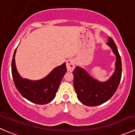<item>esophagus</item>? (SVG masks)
Instances as JSON below:
<instances>
[{"label": "esophagus", "mask_w": 135, "mask_h": 135, "mask_svg": "<svg viewBox=\"0 0 135 135\" xmlns=\"http://www.w3.org/2000/svg\"><path fill=\"white\" fill-rule=\"evenodd\" d=\"M66 68L69 71H73L74 69V61L73 59H69L66 61Z\"/></svg>", "instance_id": "obj_1"}]
</instances>
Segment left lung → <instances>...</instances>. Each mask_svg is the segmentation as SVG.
I'll return each instance as SVG.
<instances>
[{
    "mask_svg": "<svg viewBox=\"0 0 135 135\" xmlns=\"http://www.w3.org/2000/svg\"><path fill=\"white\" fill-rule=\"evenodd\" d=\"M107 45L116 57L115 70L108 80L99 81L80 66H77L73 70V84L77 98L87 106H96L106 102L115 94L121 81L122 65L118 49L112 37H109Z\"/></svg>",
    "mask_w": 135,
    "mask_h": 135,
    "instance_id": "8db88e82",
    "label": "left lung"
}]
</instances>
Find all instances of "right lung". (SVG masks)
<instances>
[{
	"instance_id": "obj_1",
	"label": "right lung",
	"mask_w": 135,
	"mask_h": 135,
	"mask_svg": "<svg viewBox=\"0 0 135 135\" xmlns=\"http://www.w3.org/2000/svg\"><path fill=\"white\" fill-rule=\"evenodd\" d=\"M16 49L12 61V74L14 84L21 95L32 103L45 105L55 98L62 78L66 73V63L64 62L51 70L44 78L37 80L23 78L17 70L15 62Z\"/></svg>"
}]
</instances>
